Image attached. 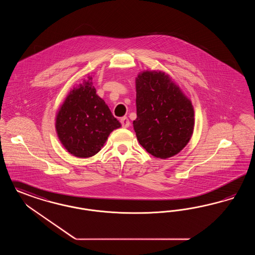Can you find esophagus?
Returning a JSON list of instances; mask_svg holds the SVG:
<instances>
[{
  "mask_svg": "<svg viewBox=\"0 0 255 255\" xmlns=\"http://www.w3.org/2000/svg\"><path fill=\"white\" fill-rule=\"evenodd\" d=\"M121 123H122L123 128H128L130 126V121L128 120L127 117H124L123 119H121Z\"/></svg>",
  "mask_w": 255,
  "mask_h": 255,
  "instance_id": "obj_1",
  "label": "esophagus"
}]
</instances>
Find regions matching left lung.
Instances as JSON below:
<instances>
[{
  "label": "left lung",
  "instance_id": "1",
  "mask_svg": "<svg viewBox=\"0 0 255 255\" xmlns=\"http://www.w3.org/2000/svg\"><path fill=\"white\" fill-rule=\"evenodd\" d=\"M136 119L132 122L136 138L156 158L179 153L194 132L191 101L161 71H143L135 79Z\"/></svg>",
  "mask_w": 255,
  "mask_h": 255
}]
</instances>
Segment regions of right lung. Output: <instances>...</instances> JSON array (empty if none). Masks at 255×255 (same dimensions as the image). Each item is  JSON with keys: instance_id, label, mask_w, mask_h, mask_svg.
Wrapping results in <instances>:
<instances>
[{"instance_id": "obj_1", "label": "right lung", "mask_w": 255, "mask_h": 255, "mask_svg": "<svg viewBox=\"0 0 255 255\" xmlns=\"http://www.w3.org/2000/svg\"><path fill=\"white\" fill-rule=\"evenodd\" d=\"M92 77L69 92L56 117V131L63 147L81 158L102 150L110 132L122 126L97 95Z\"/></svg>"}]
</instances>
